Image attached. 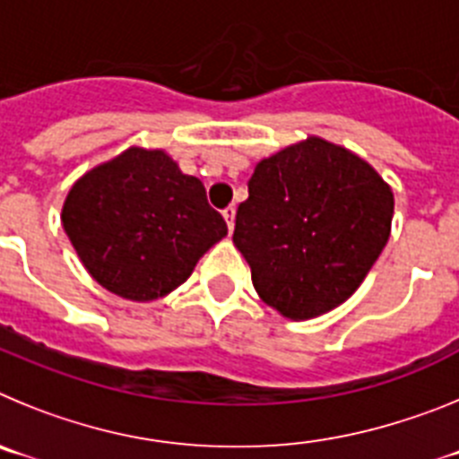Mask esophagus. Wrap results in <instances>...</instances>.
<instances>
[{"label": "esophagus", "instance_id": "esophagus-1", "mask_svg": "<svg viewBox=\"0 0 459 459\" xmlns=\"http://www.w3.org/2000/svg\"><path fill=\"white\" fill-rule=\"evenodd\" d=\"M222 218H225L227 230H230V234H232V230H234V218H237V209H234V206H227V209L222 211Z\"/></svg>", "mask_w": 459, "mask_h": 459}]
</instances>
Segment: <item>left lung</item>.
Here are the masks:
<instances>
[{
    "mask_svg": "<svg viewBox=\"0 0 459 459\" xmlns=\"http://www.w3.org/2000/svg\"><path fill=\"white\" fill-rule=\"evenodd\" d=\"M393 193L375 168L322 137L259 160L234 227L266 306L312 319L359 290L391 234Z\"/></svg>",
    "mask_w": 459,
    "mask_h": 459,
    "instance_id": "left-lung-1",
    "label": "left lung"
}]
</instances>
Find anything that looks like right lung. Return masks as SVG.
Instances as JSON below:
<instances>
[{
    "mask_svg": "<svg viewBox=\"0 0 459 459\" xmlns=\"http://www.w3.org/2000/svg\"><path fill=\"white\" fill-rule=\"evenodd\" d=\"M62 222L91 278L142 303L186 282L227 234L202 181L160 149L140 147L80 177L64 202Z\"/></svg>",
    "mask_w": 459,
    "mask_h": 459,
    "instance_id": "1",
    "label": "right lung"
}]
</instances>
